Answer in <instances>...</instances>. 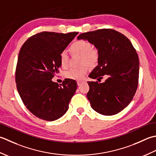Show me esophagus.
I'll list each match as a JSON object with an SVG mask.
<instances>
[{"label":"esophagus","mask_w":156,"mask_h":156,"mask_svg":"<svg viewBox=\"0 0 156 156\" xmlns=\"http://www.w3.org/2000/svg\"><path fill=\"white\" fill-rule=\"evenodd\" d=\"M84 81H77V85H80L81 83H83Z\"/></svg>","instance_id":"obj_1"}]
</instances>
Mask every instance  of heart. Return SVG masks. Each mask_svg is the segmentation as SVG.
Listing matches in <instances>:
<instances>
[{
	"mask_svg": "<svg viewBox=\"0 0 156 156\" xmlns=\"http://www.w3.org/2000/svg\"><path fill=\"white\" fill-rule=\"evenodd\" d=\"M69 51L72 55L81 56V65H87L90 67L96 66L99 60V53L93 48L91 42L87 40H79L75 41L69 47ZM60 64L63 69H66L69 65V57L65 51H62L59 56ZM87 66L79 68H73L65 73V77L74 80H81L87 73Z\"/></svg>",
	"mask_w": 156,
	"mask_h": 156,
	"instance_id": "b5f03b06",
	"label": "heart"
}]
</instances>
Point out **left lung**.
<instances>
[{
	"instance_id": "obj_1",
	"label": "left lung",
	"mask_w": 156,
	"mask_h": 156,
	"mask_svg": "<svg viewBox=\"0 0 156 156\" xmlns=\"http://www.w3.org/2000/svg\"><path fill=\"white\" fill-rule=\"evenodd\" d=\"M78 40H87L98 50V65L89 75L107 77L104 83L87 81V97L92 108L105 116L118 114L131 103L139 83V60L136 50L125 35L112 29L83 33ZM101 81V80H100Z\"/></svg>"
}]
</instances>
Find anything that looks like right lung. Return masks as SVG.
<instances>
[{
	"mask_svg": "<svg viewBox=\"0 0 156 156\" xmlns=\"http://www.w3.org/2000/svg\"><path fill=\"white\" fill-rule=\"evenodd\" d=\"M77 34L42 31L28 38L21 48L16 85L24 105L37 118L53 121L69 109L77 82L65 79L59 85L52 79L59 73L60 54Z\"/></svg>",
	"mask_w": 156,
	"mask_h": 156,
	"instance_id": "1",
	"label": "right lung"
}]
</instances>
